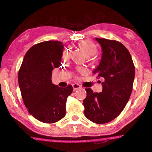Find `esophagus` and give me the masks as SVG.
Returning a JSON list of instances; mask_svg holds the SVG:
<instances>
[{"instance_id": "34e87169", "label": "esophagus", "mask_w": 152, "mask_h": 152, "mask_svg": "<svg viewBox=\"0 0 152 152\" xmlns=\"http://www.w3.org/2000/svg\"><path fill=\"white\" fill-rule=\"evenodd\" d=\"M72 87H73V91H76V90H78V89H79L81 88V86L78 84H73L72 85Z\"/></svg>"}]
</instances>
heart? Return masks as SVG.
Wrapping results in <instances>:
<instances>
[{"instance_id": "b5f03b06", "label": "heart", "mask_w": 152, "mask_h": 152, "mask_svg": "<svg viewBox=\"0 0 152 152\" xmlns=\"http://www.w3.org/2000/svg\"><path fill=\"white\" fill-rule=\"evenodd\" d=\"M80 48L84 50L87 56H93L97 52V49L94 45L88 40H84L79 44ZM70 57V51L68 50H64L62 54L63 60H67Z\"/></svg>"}]
</instances>
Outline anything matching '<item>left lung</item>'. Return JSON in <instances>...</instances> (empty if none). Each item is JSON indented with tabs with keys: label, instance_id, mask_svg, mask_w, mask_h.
Listing matches in <instances>:
<instances>
[{
	"label": "left lung",
	"instance_id": "left-lung-1",
	"mask_svg": "<svg viewBox=\"0 0 152 152\" xmlns=\"http://www.w3.org/2000/svg\"><path fill=\"white\" fill-rule=\"evenodd\" d=\"M102 47V59L93 71L104 79L102 93L86 89L84 114L96 124L113 121L125 108L131 96L135 75L132 57L124 45L114 40L96 38Z\"/></svg>",
	"mask_w": 152,
	"mask_h": 152
}]
</instances>
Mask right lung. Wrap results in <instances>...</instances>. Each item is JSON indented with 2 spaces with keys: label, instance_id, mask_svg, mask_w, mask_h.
I'll list each match as a JSON object with an SVG mask.
<instances>
[{
  "label": "right lung",
  "instance_id": "right-lung-1",
  "mask_svg": "<svg viewBox=\"0 0 152 152\" xmlns=\"http://www.w3.org/2000/svg\"><path fill=\"white\" fill-rule=\"evenodd\" d=\"M63 45L49 40L33 45L26 52L18 72V83L25 107L38 121L53 124L66 114L67 98L73 87L52 83V71L61 65Z\"/></svg>",
  "mask_w": 152,
  "mask_h": 152
}]
</instances>
